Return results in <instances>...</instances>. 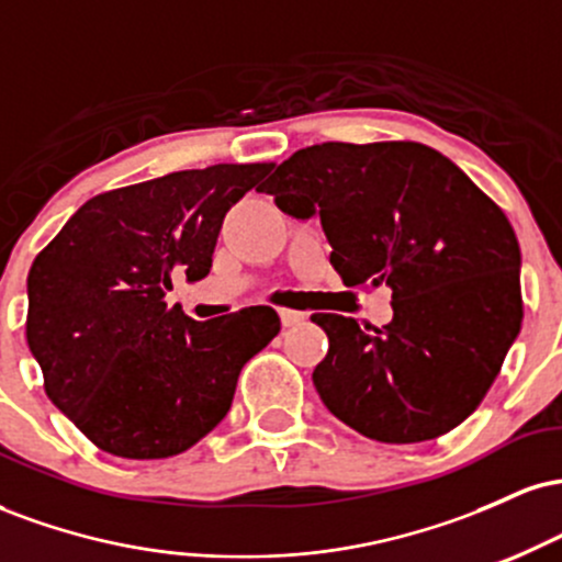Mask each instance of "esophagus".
I'll return each instance as SVG.
<instances>
[{
	"instance_id": "1",
	"label": "esophagus",
	"mask_w": 562,
	"mask_h": 562,
	"mask_svg": "<svg viewBox=\"0 0 562 562\" xmlns=\"http://www.w3.org/2000/svg\"><path fill=\"white\" fill-rule=\"evenodd\" d=\"M303 319H306V314H303V312H295V308H280V322H282V327L301 325Z\"/></svg>"
}]
</instances>
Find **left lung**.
<instances>
[{
  "mask_svg": "<svg viewBox=\"0 0 562 562\" xmlns=\"http://www.w3.org/2000/svg\"><path fill=\"white\" fill-rule=\"evenodd\" d=\"M261 192L319 216L348 288L393 290L383 327L312 314L330 340L312 375L327 409L383 443L430 441L473 415L524 322L518 237L499 205L420 142L303 147Z\"/></svg>",
  "mask_w": 562,
  "mask_h": 562,
  "instance_id": "8db88e82",
  "label": "left lung"
}]
</instances>
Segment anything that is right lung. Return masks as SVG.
Instances as JSON below:
<instances>
[{
    "instance_id": "obj_1",
    "label": "right lung",
    "mask_w": 562,
    "mask_h": 562,
    "mask_svg": "<svg viewBox=\"0 0 562 562\" xmlns=\"http://www.w3.org/2000/svg\"><path fill=\"white\" fill-rule=\"evenodd\" d=\"M272 164H216L102 192L31 263L25 340L44 391L94 447L182 454L216 428L250 357L280 333L272 306L195 322L166 293L211 272L232 205Z\"/></svg>"
}]
</instances>
